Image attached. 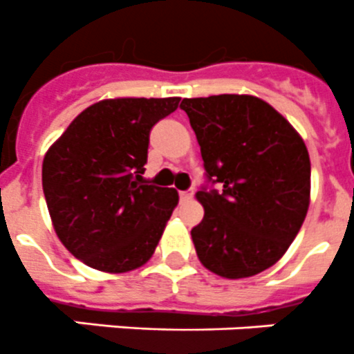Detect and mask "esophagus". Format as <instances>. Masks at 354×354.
<instances>
[{
    "label": "esophagus",
    "instance_id": "obj_1",
    "mask_svg": "<svg viewBox=\"0 0 354 354\" xmlns=\"http://www.w3.org/2000/svg\"><path fill=\"white\" fill-rule=\"evenodd\" d=\"M193 194H194L193 189H187V191H180L179 196H180V200H183V202H187V200L193 198Z\"/></svg>",
    "mask_w": 354,
    "mask_h": 354
}]
</instances>
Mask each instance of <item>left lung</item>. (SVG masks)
<instances>
[{
    "instance_id": "8db88e82",
    "label": "left lung",
    "mask_w": 354,
    "mask_h": 354,
    "mask_svg": "<svg viewBox=\"0 0 354 354\" xmlns=\"http://www.w3.org/2000/svg\"><path fill=\"white\" fill-rule=\"evenodd\" d=\"M207 177L221 193L198 191L203 219L191 230L207 270L252 277L283 258L310 203V160L300 133L251 95L184 98Z\"/></svg>"
}]
</instances>
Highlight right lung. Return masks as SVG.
Masks as SVG:
<instances>
[{
  "mask_svg": "<svg viewBox=\"0 0 354 354\" xmlns=\"http://www.w3.org/2000/svg\"><path fill=\"white\" fill-rule=\"evenodd\" d=\"M180 98H110L87 106L45 152L52 226L87 267L122 274L154 254L179 203L174 187L142 184L149 133Z\"/></svg>",
  "mask_w": 354,
  "mask_h": 354,
  "instance_id": "obj_1",
  "label": "right lung"
}]
</instances>
